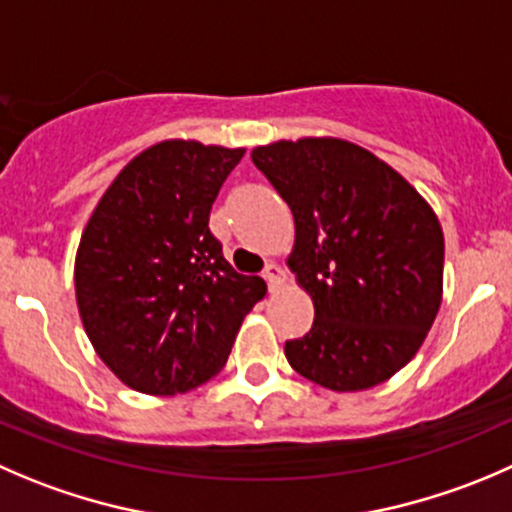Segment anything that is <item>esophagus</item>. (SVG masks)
<instances>
[{
    "label": "esophagus",
    "mask_w": 512,
    "mask_h": 512,
    "mask_svg": "<svg viewBox=\"0 0 512 512\" xmlns=\"http://www.w3.org/2000/svg\"><path fill=\"white\" fill-rule=\"evenodd\" d=\"M262 277H265L272 287H277L285 282V270H282L280 265H275V262H267L265 270H262Z\"/></svg>",
    "instance_id": "1"
}]
</instances>
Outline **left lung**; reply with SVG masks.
Instances as JSON below:
<instances>
[{"label": "left lung", "mask_w": 512, "mask_h": 512, "mask_svg": "<svg viewBox=\"0 0 512 512\" xmlns=\"http://www.w3.org/2000/svg\"><path fill=\"white\" fill-rule=\"evenodd\" d=\"M295 217L287 260L315 302L287 362L337 393L367 390L413 360L443 292L445 242L428 202L382 160L332 137L252 150Z\"/></svg>", "instance_id": "left-lung-1"}]
</instances>
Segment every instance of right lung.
<instances>
[{
	"instance_id": "obj_1",
	"label": "right lung",
	"mask_w": 512,
	"mask_h": 512,
	"mask_svg": "<svg viewBox=\"0 0 512 512\" xmlns=\"http://www.w3.org/2000/svg\"><path fill=\"white\" fill-rule=\"evenodd\" d=\"M245 150L170 140L109 185L84 227L74 290L104 365L132 390L177 395L225 367L265 280L240 275L210 232L212 202Z\"/></svg>"
}]
</instances>
